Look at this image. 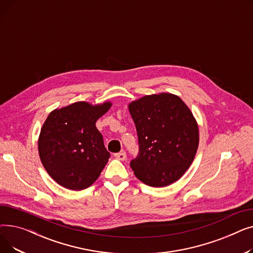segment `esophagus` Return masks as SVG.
Returning a JSON list of instances; mask_svg holds the SVG:
<instances>
[{
	"mask_svg": "<svg viewBox=\"0 0 253 253\" xmlns=\"http://www.w3.org/2000/svg\"><path fill=\"white\" fill-rule=\"evenodd\" d=\"M115 158L118 159V160H121V161H124L126 159V153L125 152H120V153H117L115 154Z\"/></svg>",
	"mask_w": 253,
	"mask_h": 253,
	"instance_id": "obj_1",
	"label": "esophagus"
}]
</instances>
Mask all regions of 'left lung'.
<instances>
[{
    "label": "left lung",
    "instance_id": "obj_1",
    "mask_svg": "<svg viewBox=\"0 0 253 253\" xmlns=\"http://www.w3.org/2000/svg\"><path fill=\"white\" fill-rule=\"evenodd\" d=\"M139 143L130 167L143 183L167 187L178 180L194 161L199 145L196 119L172 93L145 95L128 104Z\"/></svg>",
    "mask_w": 253,
    "mask_h": 253
}]
</instances>
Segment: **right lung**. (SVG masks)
<instances>
[{
	"instance_id": "right-lung-1",
	"label": "right lung",
	"mask_w": 253,
	"mask_h": 253,
	"mask_svg": "<svg viewBox=\"0 0 253 253\" xmlns=\"http://www.w3.org/2000/svg\"><path fill=\"white\" fill-rule=\"evenodd\" d=\"M111 106V101H77L47 117L38 139L39 156L48 174L63 188H89L108 163L110 153L95 123Z\"/></svg>"
}]
</instances>
